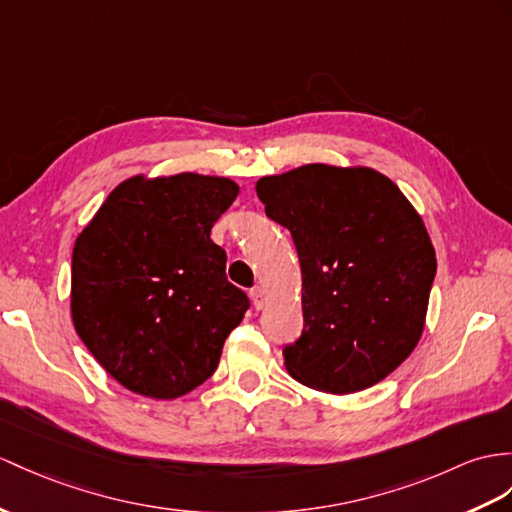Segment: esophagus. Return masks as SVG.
<instances>
[{"mask_svg": "<svg viewBox=\"0 0 512 512\" xmlns=\"http://www.w3.org/2000/svg\"><path fill=\"white\" fill-rule=\"evenodd\" d=\"M249 295H252V302H254V308H256V310L265 308V291L260 289V286H254V289L249 291Z\"/></svg>", "mask_w": 512, "mask_h": 512, "instance_id": "esophagus-1", "label": "esophagus"}]
</instances>
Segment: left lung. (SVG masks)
I'll list each match as a JSON object with an SVG mask.
<instances>
[{
	"label": "left lung",
	"instance_id": "8db88e82",
	"mask_svg": "<svg viewBox=\"0 0 512 512\" xmlns=\"http://www.w3.org/2000/svg\"><path fill=\"white\" fill-rule=\"evenodd\" d=\"M302 267V336L284 365L310 389L347 395L400 367L426 326L436 256L423 219L380 171L313 162L256 182Z\"/></svg>",
	"mask_w": 512,
	"mask_h": 512
}]
</instances>
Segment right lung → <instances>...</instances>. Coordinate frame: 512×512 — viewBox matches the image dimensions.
<instances>
[{
	"instance_id": "1",
	"label": "right lung",
	"mask_w": 512,
	"mask_h": 512,
	"mask_svg": "<svg viewBox=\"0 0 512 512\" xmlns=\"http://www.w3.org/2000/svg\"><path fill=\"white\" fill-rule=\"evenodd\" d=\"M239 195L221 176L123 180L76 239L71 319L128 391L176 400L213 376L249 308L210 239Z\"/></svg>"
}]
</instances>
